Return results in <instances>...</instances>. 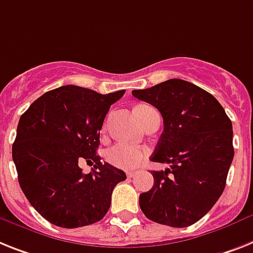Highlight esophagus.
Instances as JSON below:
<instances>
[{"label": "esophagus", "instance_id": "obj_1", "mask_svg": "<svg viewBox=\"0 0 253 253\" xmlns=\"http://www.w3.org/2000/svg\"><path fill=\"white\" fill-rule=\"evenodd\" d=\"M135 174H137V170H128V172H126V176H128L129 178H133Z\"/></svg>", "mask_w": 253, "mask_h": 253}]
</instances>
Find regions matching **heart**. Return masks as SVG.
<instances>
[{"label":"heart","instance_id":"1","mask_svg":"<svg viewBox=\"0 0 253 253\" xmlns=\"http://www.w3.org/2000/svg\"><path fill=\"white\" fill-rule=\"evenodd\" d=\"M149 155V150L125 142H119L107 150L106 159L116 168L131 169L137 167Z\"/></svg>","mask_w":253,"mask_h":253}]
</instances>
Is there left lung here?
<instances>
[{
	"mask_svg": "<svg viewBox=\"0 0 253 253\" xmlns=\"http://www.w3.org/2000/svg\"><path fill=\"white\" fill-rule=\"evenodd\" d=\"M131 94L162 114L164 130L151 160L170 166L151 172L154 186L139 195L142 212L172 227L195 224L226 185L234 158L230 119L212 94L179 79Z\"/></svg>",
	"mask_w": 253,
	"mask_h": 253,
	"instance_id": "left-lung-1",
	"label": "left lung"
}]
</instances>
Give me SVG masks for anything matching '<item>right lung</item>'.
<instances>
[{"label":"right lung","mask_w":253,"mask_h":253,"mask_svg":"<svg viewBox=\"0 0 253 253\" xmlns=\"http://www.w3.org/2000/svg\"><path fill=\"white\" fill-rule=\"evenodd\" d=\"M124 93L66 85L42 94L19 119L12 145L19 185L53 225L74 229L102 220L112 190L126 178L97 155L104 118ZM81 161L94 163L90 173L82 172Z\"/></svg>","instance_id":"right-lung-1"}]
</instances>
